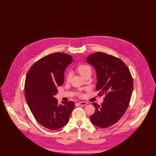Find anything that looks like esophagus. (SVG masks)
I'll return each instance as SVG.
<instances>
[{
	"instance_id": "34e87169",
	"label": "esophagus",
	"mask_w": 156,
	"mask_h": 156,
	"mask_svg": "<svg viewBox=\"0 0 156 156\" xmlns=\"http://www.w3.org/2000/svg\"><path fill=\"white\" fill-rule=\"evenodd\" d=\"M78 104H79L80 105H81V106H86L87 105V102H80Z\"/></svg>"
}]
</instances>
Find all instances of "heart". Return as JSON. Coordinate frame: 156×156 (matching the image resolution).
Listing matches in <instances>:
<instances>
[{"label":"heart","instance_id":"1","mask_svg":"<svg viewBox=\"0 0 156 156\" xmlns=\"http://www.w3.org/2000/svg\"><path fill=\"white\" fill-rule=\"evenodd\" d=\"M76 70L82 76H83L87 74V73L91 72V69L90 67L89 66L86 65V64H80L78 67H76ZM71 74L69 73H67L66 75V79L67 81H69L71 78Z\"/></svg>","mask_w":156,"mask_h":156}]
</instances>
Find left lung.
Masks as SVG:
<instances>
[{
    "label": "left lung",
    "mask_w": 156,
    "mask_h": 156,
    "mask_svg": "<svg viewBox=\"0 0 156 156\" xmlns=\"http://www.w3.org/2000/svg\"><path fill=\"white\" fill-rule=\"evenodd\" d=\"M87 61L96 69L98 95L105 96L101 105L92 104L95 112L90 119L94 125L106 128L126 112L133 89V78L125 63L111 55L97 52L89 55Z\"/></svg>",
    "instance_id": "8db88e82"
}]
</instances>
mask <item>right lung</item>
<instances>
[{
    "label": "right lung",
    "instance_id": "right-lung-1",
    "mask_svg": "<svg viewBox=\"0 0 156 156\" xmlns=\"http://www.w3.org/2000/svg\"><path fill=\"white\" fill-rule=\"evenodd\" d=\"M72 61L69 54L52 53L36 62L26 75L24 91L27 105L37 122L50 130L66 125L74 108V102L58 105L54 98L57 87L64 81V71Z\"/></svg>",
    "mask_w": 156,
    "mask_h": 156
}]
</instances>
